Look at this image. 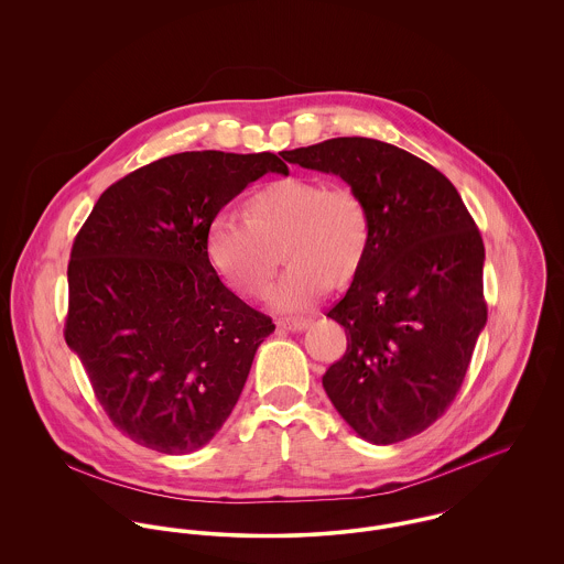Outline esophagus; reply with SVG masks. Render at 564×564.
Listing matches in <instances>:
<instances>
[{
  "mask_svg": "<svg viewBox=\"0 0 564 564\" xmlns=\"http://www.w3.org/2000/svg\"><path fill=\"white\" fill-rule=\"evenodd\" d=\"M310 324H312V322H310V319H305V317H283V319H279V322H276V326H279V328H283V330H292V333L305 330Z\"/></svg>",
  "mask_w": 564,
  "mask_h": 564,
  "instance_id": "obj_1",
  "label": "esophagus"
}]
</instances>
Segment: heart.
I'll use <instances>...</instances> for the list:
<instances>
[{
	"instance_id": "obj_1",
	"label": "heart",
	"mask_w": 564,
	"mask_h": 564,
	"mask_svg": "<svg viewBox=\"0 0 564 564\" xmlns=\"http://www.w3.org/2000/svg\"><path fill=\"white\" fill-rule=\"evenodd\" d=\"M372 245L368 205L355 189L285 177L257 189L247 220L220 214L207 229V254L242 296L259 299L281 257L288 272L268 292L274 312L310 310L328 288L348 285Z\"/></svg>"
}]
</instances>
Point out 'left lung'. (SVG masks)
Segmentation results:
<instances>
[{
  "label": "left lung",
  "instance_id": "obj_1",
  "mask_svg": "<svg viewBox=\"0 0 564 564\" xmlns=\"http://www.w3.org/2000/svg\"><path fill=\"white\" fill-rule=\"evenodd\" d=\"M283 160L341 177L372 220L368 259L326 313L348 348L324 391L370 443L420 435L456 398L487 324L480 231L452 182L393 144L330 138Z\"/></svg>",
  "mask_w": 564,
  "mask_h": 564
}]
</instances>
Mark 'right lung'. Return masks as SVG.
Masks as SVG:
<instances>
[{"instance_id":"add662e5","label":"right lung","mask_w":564,"mask_h":564,"mask_svg":"<svg viewBox=\"0 0 564 564\" xmlns=\"http://www.w3.org/2000/svg\"><path fill=\"white\" fill-rule=\"evenodd\" d=\"M274 153L186 151L106 189L68 261L64 339L126 437L188 454L220 431L251 372L268 315L216 274L207 229Z\"/></svg>"}]
</instances>
